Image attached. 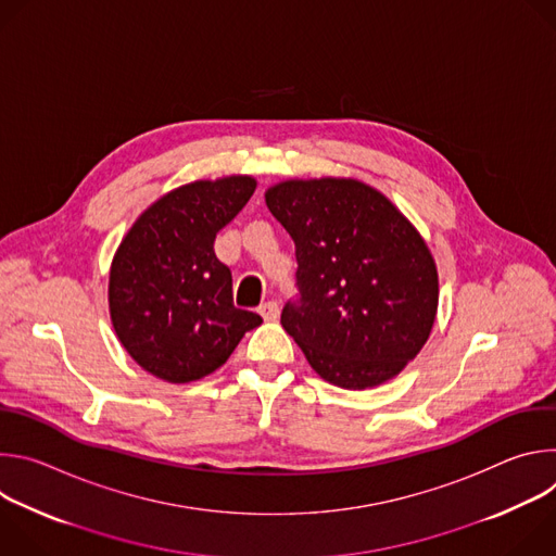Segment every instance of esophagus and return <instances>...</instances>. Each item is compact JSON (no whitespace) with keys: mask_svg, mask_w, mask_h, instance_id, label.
Instances as JSON below:
<instances>
[{"mask_svg":"<svg viewBox=\"0 0 556 556\" xmlns=\"http://www.w3.org/2000/svg\"><path fill=\"white\" fill-rule=\"evenodd\" d=\"M260 314L264 316V321H275L279 316V305L275 301H266L260 305Z\"/></svg>","mask_w":556,"mask_h":556,"instance_id":"34e87169","label":"esophagus"}]
</instances>
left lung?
Wrapping results in <instances>:
<instances>
[{"mask_svg": "<svg viewBox=\"0 0 556 556\" xmlns=\"http://www.w3.org/2000/svg\"><path fill=\"white\" fill-rule=\"evenodd\" d=\"M266 206L294 242L301 296L281 326L309 367L358 391L399 376L427 343L440 294L416 226L354 178L283 180Z\"/></svg>", "mask_w": 556, "mask_h": 556, "instance_id": "left-lung-1", "label": "left lung"}]
</instances>
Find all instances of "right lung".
I'll use <instances>...</instances> for the list:
<instances>
[{"mask_svg":"<svg viewBox=\"0 0 556 556\" xmlns=\"http://www.w3.org/2000/svg\"><path fill=\"white\" fill-rule=\"evenodd\" d=\"M251 176L182 185L147 206L110 268V316L127 354L151 376L182 384L222 367L262 316L232 305V279L213 251L255 193Z\"/></svg>","mask_w":556,"mask_h":556,"instance_id":"add662e5","label":"right lung"}]
</instances>
